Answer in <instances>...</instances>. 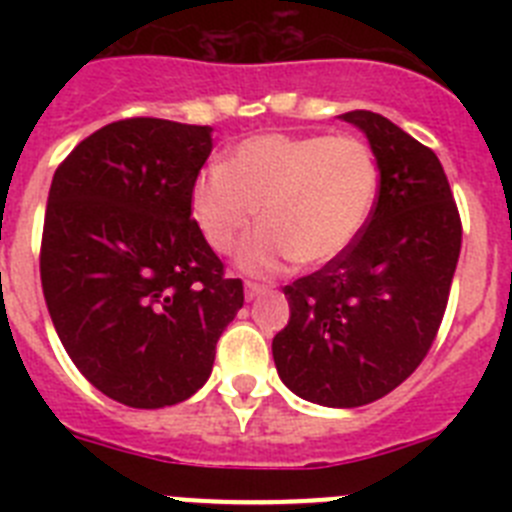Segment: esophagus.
Masks as SVG:
<instances>
[{
  "label": "esophagus",
  "instance_id": "1",
  "mask_svg": "<svg viewBox=\"0 0 512 512\" xmlns=\"http://www.w3.org/2000/svg\"><path fill=\"white\" fill-rule=\"evenodd\" d=\"M266 287L259 282H246V300H256L259 295H264Z\"/></svg>",
  "mask_w": 512,
  "mask_h": 512
}]
</instances>
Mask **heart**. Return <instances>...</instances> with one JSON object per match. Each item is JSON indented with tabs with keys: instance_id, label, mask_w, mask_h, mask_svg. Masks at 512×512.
<instances>
[{
	"instance_id": "b5f03b06",
	"label": "heart",
	"mask_w": 512,
	"mask_h": 512,
	"mask_svg": "<svg viewBox=\"0 0 512 512\" xmlns=\"http://www.w3.org/2000/svg\"><path fill=\"white\" fill-rule=\"evenodd\" d=\"M379 192L377 156L356 135L264 133L233 148L230 161L207 164L192 184V215L217 253L243 243L248 271L284 261L323 266L359 238Z\"/></svg>"
}]
</instances>
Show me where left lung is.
<instances>
[{"instance_id": "1", "label": "left lung", "mask_w": 512, "mask_h": 512, "mask_svg": "<svg viewBox=\"0 0 512 512\" xmlns=\"http://www.w3.org/2000/svg\"><path fill=\"white\" fill-rule=\"evenodd\" d=\"M341 117L364 130L377 156V202L346 253L284 287L289 323L271 351L302 400L359 408L400 387L436 341L461 217L431 148L377 112Z\"/></svg>"}]
</instances>
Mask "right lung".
Wrapping results in <instances>:
<instances>
[{"label":"right lung","instance_id":"add662e5","mask_svg":"<svg viewBox=\"0 0 512 512\" xmlns=\"http://www.w3.org/2000/svg\"><path fill=\"white\" fill-rule=\"evenodd\" d=\"M212 128L128 117L84 138L53 174L40 282L66 354L102 395L166 408L200 390L243 282L192 217Z\"/></svg>","mask_w":512,"mask_h":512}]
</instances>
